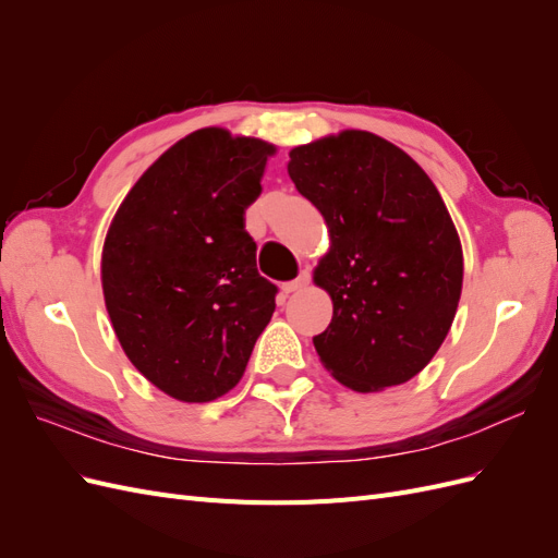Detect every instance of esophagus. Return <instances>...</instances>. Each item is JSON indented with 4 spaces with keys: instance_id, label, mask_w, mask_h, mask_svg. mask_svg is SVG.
Segmentation results:
<instances>
[{
    "instance_id": "obj_1",
    "label": "esophagus",
    "mask_w": 558,
    "mask_h": 558,
    "mask_svg": "<svg viewBox=\"0 0 558 558\" xmlns=\"http://www.w3.org/2000/svg\"><path fill=\"white\" fill-rule=\"evenodd\" d=\"M307 286H310V272H300L298 279L281 283V293L291 295V293H298V291H302V289H307Z\"/></svg>"
}]
</instances>
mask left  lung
<instances>
[{"label":"left lung","mask_w":558,"mask_h":558,"mask_svg":"<svg viewBox=\"0 0 558 558\" xmlns=\"http://www.w3.org/2000/svg\"><path fill=\"white\" fill-rule=\"evenodd\" d=\"M289 177L324 216L314 283L332 300L314 337L328 373L373 393L410 381L442 347L463 286V248L428 174L365 130L295 146Z\"/></svg>","instance_id":"obj_1"}]
</instances>
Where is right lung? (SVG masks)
I'll list each match as a JSON object with an SVG mask.
<instances>
[{
	"label": "right lung",
	"instance_id": "right-lung-1",
	"mask_svg": "<svg viewBox=\"0 0 558 558\" xmlns=\"http://www.w3.org/2000/svg\"><path fill=\"white\" fill-rule=\"evenodd\" d=\"M277 148L202 128L132 185L102 248V291L125 356L162 393L211 402L240 384L275 312L244 211Z\"/></svg>",
	"mask_w": 558,
	"mask_h": 558
}]
</instances>
